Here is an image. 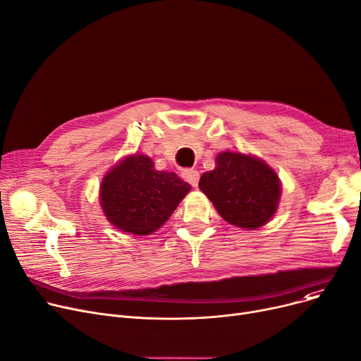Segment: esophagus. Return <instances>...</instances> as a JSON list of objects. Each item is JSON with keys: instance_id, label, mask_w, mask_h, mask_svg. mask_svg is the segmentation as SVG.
Masks as SVG:
<instances>
[{"instance_id": "esophagus-1", "label": "esophagus", "mask_w": 361, "mask_h": 361, "mask_svg": "<svg viewBox=\"0 0 361 361\" xmlns=\"http://www.w3.org/2000/svg\"><path fill=\"white\" fill-rule=\"evenodd\" d=\"M181 174H183V178L185 181L190 183L193 187H196L199 184V178H200L199 171H196V169H184Z\"/></svg>"}]
</instances>
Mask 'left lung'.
Segmentation results:
<instances>
[{
	"mask_svg": "<svg viewBox=\"0 0 361 361\" xmlns=\"http://www.w3.org/2000/svg\"><path fill=\"white\" fill-rule=\"evenodd\" d=\"M199 187L226 222L249 230L272 218L281 195L278 176L267 164L234 152L219 154L216 168L200 177Z\"/></svg>",
	"mask_w": 361,
	"mask_h": 361,
	"instance_id": "8db88e82",
	"label": "left lung"
}]
</instances>
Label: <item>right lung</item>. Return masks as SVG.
<instances>
[{
	"label": "right lung",
	"instance_id": "obj_1",
	"mask_svg": "<svg viewBox=\"0 0 361 361\" xmlns=\"http://www.w3.org/2000/svg\"><path fill=\"white\" fill-rule=\"evenodd\" d=\"M190 184L174 173L157 171L145 155L126 158L101 185V204L108 221L136 235H149L165 224Z\"/></svg>",
	"mask_w": 361,
	"mask_h": 361
}]
</instances>
